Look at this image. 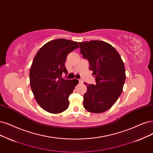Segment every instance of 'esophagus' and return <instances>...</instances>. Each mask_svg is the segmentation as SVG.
Returning <instances> with one entry per match:
<instances>
[{"instance_id": "34e87169", "label": "esophagus", "mask_w": 153, "mask_h": 153, "mask_svg": "<svg viewBox=\"0 0 153 153\" xmlns=\"http://www.w3.org/2000/svg\"><path fill=\"white\" fill-rule=\"evenodd\" d=\"M79 83L80 84H82L83 83V82H82V80L79 79Z\"/></svg>"}]
</instances>
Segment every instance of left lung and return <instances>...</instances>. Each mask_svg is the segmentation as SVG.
Wrapping results in <instances>:
<instances>
[{
	"mask_svg": "<svg viewBox=\"0 0 153 153\" xmlns=\"http://www.w3.org/2000/svg\"><path fill=\"white\" fill-rule=\"evenodd\" d=\"M81 53L89 62L97 84L86 82L83 106L91 113L109 110L120 97L126 81L123 62L116 49L108 43L92 40L79 43Z\"/></svg>",
	"mask_w": 153,
	"mask_h": 153,
	"instance_id": "left-lung-1",
	"label": "left lung"
}]
</instances>
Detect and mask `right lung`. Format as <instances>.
Returning <instances> with one entry per match:
<instances>
[{"mask_svg": "<svg viewBox=\"0 0 153 153\" xmlns=\"http://www.w3.org/2000/svg\"><path fill=\"white\" fill-rule=\"evenodd\" d=\"M79 48L77 42L56 39L45 44L34 57L30 71V86L36 102L46 111L60 114L69 105L68 98L79 81L64 79L67 56Z\"/></svg>", "mask_w": 153, "mask_h": 153, "instance_id": "1", "label": "right lung"}]
</instances>
